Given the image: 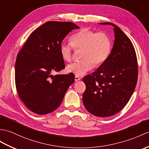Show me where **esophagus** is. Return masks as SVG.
<instances>
[{"mask_svg": "<svg viewBox=\"0 0 149 149\" xmlns=\"http://www.w3.org/2000/svg\"><path fill=\"white\" fill-rule=\"evenodd\" d=\"M81 80V78L79 77V76H77V75H75V81H80Z\"/></svg>", "mask_w": 149, "mask_h": 149, "instance_id": "obj_1", "label": "esophagus"}]
</instances>
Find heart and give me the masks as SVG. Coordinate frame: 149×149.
<instances>
[{
    "mask_svg": "<svg viewBox=\"0 0 149 149\" xmlns=\"http://www.w3.org/2000/svg\"><path fill=\"white\" fill-rule=\"evenodd\" d=\"M70 43L75 50L82 49V60L69 64L67 67L68 73L82 76L92 70L95 66H100L107 60L111 51L112 42L105 32L95 33L88 29H82L73 34L70 39ZM70 44L61 43L60 53L66 61L72 60V47Z\"/></svg>",
    "mask_w": 149,
    "mask_h": 149,
    "instance_id": "b5f03b06",
    "label": "heart"
}]
</instances>
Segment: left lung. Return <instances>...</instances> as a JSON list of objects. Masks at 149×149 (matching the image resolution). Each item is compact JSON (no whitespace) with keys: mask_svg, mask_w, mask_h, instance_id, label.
Masks as SVG:
<instances>
[{"mask_svg":"<svg viewBox=\"0 0 149 149\" xmlns=\"http://www.w3.org/2000/svg\"><path fill=\"white\" fill-rule=\"evenodd\" d=\"M99 24L113 26L115 39L107 60L82 79V102L93 115L106 117L118 113L129 102L137 83L138 65L133 44L123 31L112 23Z\"/></svg>","mask_w":149,"mask_h":149,"instance_id":"8db88e82","label":"left lung"}]
</instances>
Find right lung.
Returning <instances> with one entry per match:
<instances>
[{
    "instance_id": "obj_1",
    "label": "right lung",
    "mask_w": 149,
    "mask_h": 149,
    "mask_svg": "<svg viewBox=\"0 0 149 149\" xmlns=\"http://www.w3.org/2000/svg\"><path fill=\"white\" fill-rule=\"evenodd\" d=\"M79 26L72 22H48L30 34L17 55L15 82L17 92L31 111L40 115L60 105L75 75H53L65 68L60 46L64 38Z\"/></svg>"
}]
</instances>
